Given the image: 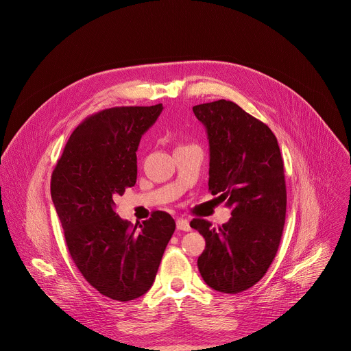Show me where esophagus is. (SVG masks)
<instances>
[{
	"instance_id": "34e87169",
	"label": "esophagus",
	"mask_w": 351,
	"mask_h": 351,
	"mask_svg": "<svg viewBox=\"0 0 351 351\" xmlns=\"http://www.w3.org/2000/svg\"><path fill=\"white\" fill-rule=\"evenodd\" d=\"M176 228H178V230H183V232L191 230L190 222H189L187 219H184V218H179V219L176 221Z\"/></svg>"
}]
</instances>
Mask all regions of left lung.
Here are the masks:
<instances>
[{
    "mask_svg": "<svg viewBox=\"0 0 351 351\" xmlns=\"http://www.w3.org/2000/svg\"><path fill=\"white\" fill-rule=\"evenodd\" d=\"M210 143L211 194L232 208L219 228L195 218L190 226L206 239L197 265L214 290L236 294L268 271L286 218V184L280 148L272 130L226 99L193 107Z\"/></svg>",
    "mask_w": 351,
    "mask_h": 351,
    "instance_id": "8db88e82",
    "label": "left lung"
}]
</instances>
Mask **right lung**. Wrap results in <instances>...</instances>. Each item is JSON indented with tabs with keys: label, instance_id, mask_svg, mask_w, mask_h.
Returning <instances> with one entry per match:
<instances>
[{
	"label": "right lung",
	"instance_id": "obj_1",
	"mask_svg": "<svg viewBox=\"0 0 351 351\" xmlns=\"http://www.w3.org/2000/svg\"><path fill=\"white\" fill-rule=\"evenodd\" d=\"M162 110V104L115 107L86 118L51 176V198L73 263L94 289L118 302L153 286L175 232L164 211L134 226L115 213V198L136 183L140 138Z\"/></svg>",
	"mask_w": 351,
	"mask_h": 351
}]
</instances>
